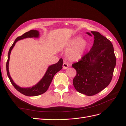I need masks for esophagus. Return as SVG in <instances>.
I'll return each instance as SVG.
<instances>
[{"label": "esophagus", "mask_w": 126, "mask_h": 126, "mask_svg": "<svg viewBox=\"0 0 126 126\" xmlns=\"http://www.w3.org/2000/svg\"><path fill=\"white\" fill-rule=\"evenodd\" d=\"M68 66H69V65L67 63H64L63 64V68L64 69H67L68 68Z\"/></svg>", "instance_id": "obj_1"}]
</instances>
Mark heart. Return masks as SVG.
I'll return each mask as SVG.
<instances>
[{
    "label": "heart",
    "mask_w": 126,
    "mask_h": 126,
    "mask_svg": "<svg viewBox=\"0 0 126 126\" xmlns=\"http://www.w3.org/2000/svg\"><path fill=\"white\" fill-rule=\"evenodd\" d=\"M67 50L66 55L69 60L75 61L79 60L86 51L88 43L86 40L77 36L70 40L67 44Z\"/></svg>",
    "instance_id": "obj_1"
}]
</instances>
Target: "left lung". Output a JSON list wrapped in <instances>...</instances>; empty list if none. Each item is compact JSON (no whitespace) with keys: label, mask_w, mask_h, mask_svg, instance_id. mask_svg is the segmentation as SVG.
Here are the masks:
<instances>
[{"label":"left lung","mask_w":126,"mask_h":126,"mask_svg":"<svg viewBox=\"0 0 126 126\" xmlns=\"http://www.w3.org/2000/svg\"><path fill=\"white\" fill-rule=\"evenodd\" d=\"M87 32L94 36L90 51L78 62L72 64L77 74L73 84L77 92L87 96L101 92L110 83L115 67L116 59L113 44L98 32Z\"/></svg>","instance_id":"8db88e82"}]
</instances>
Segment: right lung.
Instances as JSON below:
<instances>
[{
  "instance_id": "obj_1",
  "label": "right lung",
  "mask_w": 126,
  "mask_h": 126,
  "mask_svg": "<svg viewBox=\"0 0 126 126\" xmlns=\"http://www.w3.org/2000/svg\"><path fill=\"white\" fill-rule=\"evenodd\" d=\"M39 37V32L38 31L32 30L30 31L26 32L25 33H24L22 36L17 37L14 43H13L12 46L10 47V50L8 53V59L6 63V71L7 76L10 80V82H11L12 84L13 85L16 89L19 92L22 93V94L28 96H38L41 95L42 94L46 92L48 88H49L50 84L51 83L53 77L55 76V75L61 70L62 69V65L63 61L62 58H61L57 63L51 65L49 66L46 73L44 74L43 78L40 80L39 82L37 83L36 84L32 87H28V88H22L18 85L16 84L14 81H13L11 77L10 76L9 70V61L10 54L11 52V51L13 47L16 43L19 40L26 38H38Z\"/></svg>"
}]
</instances>
